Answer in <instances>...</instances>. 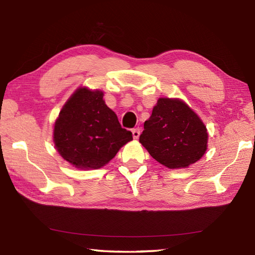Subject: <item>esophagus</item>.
I'll return each mask as SVG.
<instances>
[{"label":"esophagus","instance_id":"34e87169","mask_svg":"<svg viewBox=\"0 0 255 255\" xmlns=\"http://www.w3.org/2000/svg\"><path fill=\"white\" fill-rule=\"evenodd\" d=\"M132 133H133V137L135 139H137L139 137V134H140V129L139 128H133L132 129Z\"/></svg>","mask_w":255,"mask_h":255}]
</instances>
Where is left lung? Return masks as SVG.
Listing matches in <instances>:
<instances>
[{"label":"left lung","mask_w":255,"mask_h":255,"mask_svg":"<svg viewBox=\"0 0 255 255\" xmlns=\"http://www.w3.org/2000/svg\"><path fill=\"white\" fill-rule=\"evenodd\" d=\"M207 139L206 127L188 105L180 99L159 98L144 123L139 143L161 165L178 169L200 160Z\"/></svg>","instance_id":"obj_1"}]
</instances>
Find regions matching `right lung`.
Masks as SVG:
<instances>
[{
	"label": "right lung",
	"instance_id": "1",
	"mask_svg": "<svg viewBox=\"0 0 255 255\" xmlns=\"http://www.w3.org/2000/svg\"><path fill=\"white\" fill-rule=\"evenodd\" d=\"M133 139L107 107L101 90L78 88L56 119L53 140L56 150L72 166L99 169Z\"/></svg>",
	"mask_w": 255,
	"mask_h": 255
}]
</instances>
